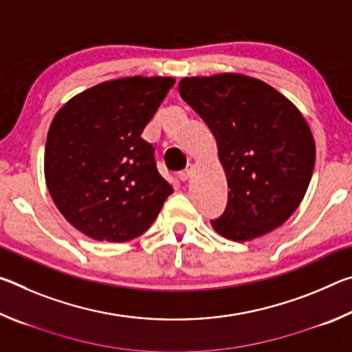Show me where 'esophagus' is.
<instances>
[{"label": "esophagus", "mask_w": 352, "mask_h": 352, "mask_svg": "<svg viewBox=\"0 0 352 352\" xmlns=\"http://www.w3.org/2000/svg\"><path fill=\"white\" fill-rule=\"evenodd\" d=\"M192 170H194V166L189 164L186 169H184L183 172H180V175H178V177H180L182 182H188L189 178H190V175H192Z\"/></svg>", "instance_id": "esophagus-1"}]
</instances>
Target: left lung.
<instances>
[{"instance_id": "1", "label": "left lung", "mask_w": 352, "mask_h": 352, "mask_svg": "<svg viewBox=\"0 0 352 352\" xmlns=\"http://www.w3.org/2000/svg\"><path fill=\"white\" fill-rule=\"evenodd\" d=\"M178 91L211 129L230 188L212 228L247 242L281 226L305 199L315 166L302 113L269 83L239 73L183 77Z\"/></svg>"}]
</instances>
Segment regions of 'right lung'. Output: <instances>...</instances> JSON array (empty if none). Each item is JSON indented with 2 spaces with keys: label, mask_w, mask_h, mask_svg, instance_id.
<instances>
[{
  "label": "right lung",
  "mask_w": 352,
  "mask_h": 352,
  "mask_svg": "<svg viewBox=\"0 0 352 352\" xmlns=\"http://www.w3.org/2000/svg\"><path fill=\"white\" fill-rule=\"evenodd\" d=\"M174 77H121L76 94L56 113L45 180L57 210L94 241L141 236L174 192L141 138Z\"/></svg>",
  "instance_id": "obj_1"
}]
</instances>
